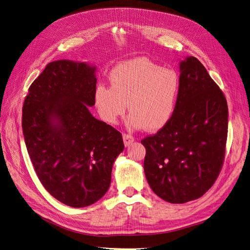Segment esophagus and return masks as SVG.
Returning a JSON list of instances; mask_svg holds the SVG:
<instances>
[{"label":"esophagus","mask_w":250,"mask_h":250,"mask_svg":"<svg viewBox=\"0 0 250 250\" xmlns=\"http://www.w3.org/2000/svg\"><path fill=\"white\" fill-rule=\"evenodd\" d=\"M123 141H124L125 146H129L130 144H132V142L134 141V138L129 133H124L123 134Z\"/></svg>","instance_id":"1"}]
</instances>
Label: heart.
Listing matches in <instances>:
<instances>
[{
    "label": "heart",
    "mask_w": 250,
    "mask_h": 250,
    "mask_svg": "<svg viewBox=\"0 0 250 250\" xmlns=\"http://www.w3.org/2000/svg\"><path fill=\"white\" fill-rule=\"evenodd\" d=\"M108 80L109 87L97 86L94 94L95 106L105 122L115 124L124 115L127 103L128 124L133 128L156 131L169 123L179 93L175 71L139 57L113 67Z\"/></svg>",
    "instance_id": "heart-1"
}]
</instances>
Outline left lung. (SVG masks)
<instances>
[{"mask_svg":"<svg viewBox=\"0 0 250 250\" xmlns=\"http://www.w3.org/2000/svg\"><path fill=\"white\" fill-rule=\"evenodd\" d=\"M229 128L226 98L196 57L180 62L179 93L169 123L141 143L152 191L170 203L200 198L222 169Z\"/></svg>","mask_w":250,"mask_h":250,"instance_id":"8db88e82","label":"left lung"}]
</instances>
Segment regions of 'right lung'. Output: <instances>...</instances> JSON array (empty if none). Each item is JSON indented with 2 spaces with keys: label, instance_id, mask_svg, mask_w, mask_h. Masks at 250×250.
<instances>
[{
  "label": "right lung",
  "instance_id": "right-lung-1",
  "mask_svg": "<svg viewBox=\"0 0 250 250\" xmlns=\"http://www.w3.org/2000/svg\"><path fill=\"white\" fill-rule=\"evenodd\" d=\"M96 67L57 60L28 89L21 127L30 160L43 188L58 201L84 208L107 192L122 134L97 120Z\"/></svg>",
  "mask_w": 250,
  "mask_h": 250
}]
</instances>
